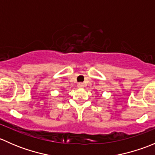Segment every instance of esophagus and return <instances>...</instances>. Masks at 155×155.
Segmentation results:
<instances>
[{
	"label": "esophagus",
	"instance_id": "1",
	"mask_svg": "<svg viewBox=\"0 0 155 155\" xmlns=\"http://www.w3.org/2000/svg\"><path fill=\"white\" fill-rule=\"evenodd\" d=\"M78 87H84V84L82 83V82H79V83L78 84Z\"/></svg>",
	"mask_w": 155,
	"mask_h": 155
}]
</instances>
